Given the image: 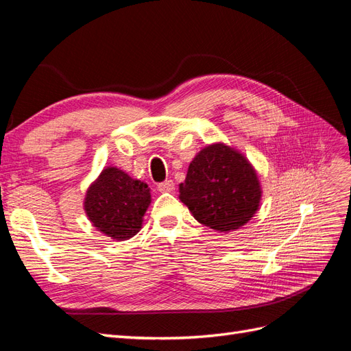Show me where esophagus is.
<instances>
[{
    "label": "esophagus",
    "instance_id": "esophagus-1",
    "mask_svg": "<svg viewBox=\"0 0 351 351\" xmlns=\"http://www.w3.org/2000/svg\"><path fill=\"white\" fill-rule=\"evenodd\" d=\"M158 190L161 193H169V192H173L174 190V182L173 180H165L164 183H159L158 184Z\"/></svg>",
    "mask_w": 351,
    "mask_h": 351
}]
</instances>
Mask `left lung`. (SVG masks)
Segmentation results:
<instances>
[{
	"label": "left lung",
	"instance_id": "left-lung-1",
	"mask_svg": "<svg viewBox=\"0 0 351 351\" xmlns=\"http://www.w3.org/2000/svg\"><path fill=\"white\" fill-rule=\"evenodd\" d=\"M261 196L258 174L247 158L219 142L193 158L178 197L200 224L228 232L247 224L259 209Z\"/></svg>",
	"mask_w": 351,
	"mask_h": 351
}]
</instances>
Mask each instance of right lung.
Segmentation results:
<instances>
[{"instance_id":"right-lung-1","label":"right lung","mask_w":351,"mask_h":351,"mask_svg":"<svg viewBox=\"0 0 351 351\" xmlns=\"http://www.w3.org/2000/svg\"><path fill=\"white\" fill-rule=\"evenodd\" d=\"M151 204L149 187L123 169L107 167L84 197V212L93 227L114 240H129L142 228Z\"/></svg>"}]
</instances>
